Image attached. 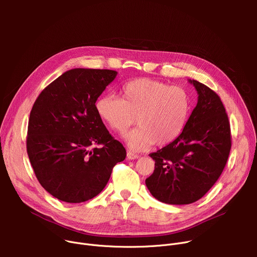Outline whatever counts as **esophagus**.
<instances>
[{
    "label": "esophagus",
    "instance_id": "esophagus-1",
    "mask_svg": "<svg viewBox=\"0 0 257 257\" xmlns=\"http://www.w3.org/2000/svg\"><path fill=\"white\" fill-rule=\"evenodd\" d=\"M140 156L138 155V154H134V153H132V152H127V158L128 159H130V160H134V159H138Z\"/></svg>",
    "mask_w": 257,
    "mask_h": 257
}]
</instances>
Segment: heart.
<instances>
[{"mask_svg": "<svg viewBox=\"0 0 257 257\" xmlns=\"http://www.w3.org/2000/svg\"><path fill=\"white\" fill-rule=\"evenodd\" d=\"M120 99L113 94L102 96L97 112L114 132L124 133L134 123L140 126L129 132L125 141L136 151L163 147L176 140L183 131L190 114V98L179 86L161 81L138 78L120 87Z\"/></svg>", "mask_w": 257, "mask_h": 257, "instance_id": "heart-1", "label": "heart"}]
</instances>
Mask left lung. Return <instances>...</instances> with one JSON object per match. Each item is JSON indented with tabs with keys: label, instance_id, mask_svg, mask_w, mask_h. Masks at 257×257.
<instances>
[{
	"label": "left lung",
	"instance_id": "obj_1",
	"mask_svg": "<svg viewBox=\"0 0 257 257\" xmlns=\"http://www.w3.org/2000/svg\"><path fill=\"white\" fill-rule=\"evenodd\" d=\"M198 103L180 136L150 157L155 170L146 185L167 204H191L217 182L231 149L230 124L220 97L196 80Z\"/></svg>",
	"mask_w": 257,
	"mask_h": 257
}]
</instances>
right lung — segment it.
Segmentation results:
<instances>
[{"label":"right lung","mask_w":257,"mask_h":257,"mask_svg":"<svg viewBox=\"0 0 257 257\" xmlns=\"http://www.w3.org/2000/svg\"><path fill=\"white\" fill-rule=\"evenodd\" d=\"M117 73L73 69L49 84L30 112L27 136L35 176L53 197L81 203L99 195L126 150L114 140L96 102ZM99 144L101 147H94Z\"/></svg>","instance_id":"right-lung-1"}]
</instances>
